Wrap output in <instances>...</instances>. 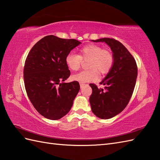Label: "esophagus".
Listing matches in <instances>:
<instances>
[{
  "mask_svg": "<svg viewBox=\"0 0 160 160\" xmlns=\"http://www.w3.org/2000/svg\"><path fill=\"white\" fill-rule=\"evenodd\" d=\"M80 88H82L84 86V85H86V84H84V83H80Z\"/></svg>",
  "mask_w": 160,
  "mask_h": 160,
  "instance_id": "obj_1",
  "label": "esophagus"
}]
</instances>
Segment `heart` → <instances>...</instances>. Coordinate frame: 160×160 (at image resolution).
I'll list each match as a JSON object with an SVG mask.
<instances>
[{"mask_svg":"<svg viewBox=\"0 0 160 160\" xmlns=\"http://www.w3.org/2000/svg\"><path fill=\"white\" fill-rule=\"evenodd\" d=\"M82 60H90L88 65L90 69L80 72L72 76L73 80L81 83L98 80L99 72L104 75L112 69L114 65L112 52L96 44H88L80 48L79 54L70 52L65 57L66 64L72 71H78L80 68Z\"/></svg>","mask_w":160,"mask_h":160,"instance_id":"1","label":"heart"}]
</instances>
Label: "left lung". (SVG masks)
I'll return each instance as SVG.
<instances>
[{"mask_svg":"<svg viewBox=\"0 0 160 160\" xmlns=\"http://www.w3.org/2000/svg\"><path fill=\"white\" fill-rule=\"evenodd\" d=\"M105 42L113 52L114 65L100 84L105 89L90 84L92 94L89 102L92 112L102 119H108L121 112L127 106L134 89L138 68L134 58L122 44L113 38L92 40Z\"/></svg>","mask_w":160,"mask_h":160,"instance_id":"left-lung-1","label":"left lung"}]
</instances>
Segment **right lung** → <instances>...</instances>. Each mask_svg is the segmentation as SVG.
<instances>
[{
    "instance_id": "obj_1",
    "label": "right lung",
    "mask_w": 160,
    "mask_h": 160,
    "mask_svg": "<svg viewBox=\"0 0 160 160\" xmlns=\"http://www.w3.org/2000/svg\"><path fill=\"white\" fill-rule=\"evenodd\" d=\"M80 43L48 35L35 44L26 58V91L36 110L48 119H60L68 114L80 91L78 82H63L70 76L66 56Z\"/></svg>"
}]
</instances>
